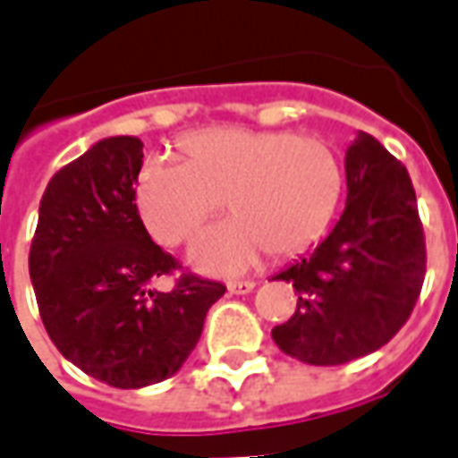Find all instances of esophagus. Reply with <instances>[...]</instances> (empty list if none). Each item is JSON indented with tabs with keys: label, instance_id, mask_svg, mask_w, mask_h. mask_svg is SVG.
Listing matches in <instances>:
<instances>
[{
	"label": "esophagus",
	"instance_id": "esophagus-1",
	"mask_svg": "<svg viewBox=\"0 0 458 458\" xmlns=\"http://www.w3.org/2000/svg\"><path fill=\"white\" fill-rule=\"evenodd\" d=\"M252 289H255V282H250V279H245V282H230L228 284L230 294H250Z\"/></svg>",
	"mask_w": 458,
	"mask_h": 458
}]
</instances>
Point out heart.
<instances>
[{
    "instance_id": "1",
    "label": "heart",
    "mask_w": 458,
    "mask_h": 458,
    "mask_svg": "<svg viewBox=\"0 0 458 458\" xmlns=\"http://www.w3.org/2000/svg\"><path fill=\"white\" fill-rule=\"evenodd\" d=\"M183 159L154 157L137 174L141 223L164 245H181L225 206L233 218L210 225L191 250L208 275H238L262 252L292 258L314 245L341 199L344 171L318 137L216 127L181 141Z\"/></svg>"
}]
</instances>
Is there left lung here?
<instances>
[{
	"mask_svg": "<svg viewBox=\"0 0 458 458\" xmlns=\"http://www.w3.org/2000/svg\"><path fill=\"white\" fill-rule=\"evenodd\" d=\"M345 208L334 230L277 277L299 292L275 344L309 365H341L385 345L412 314L427 269L410 174L358 131L345 149Z\"/></svg>",
	"mask_w": 458,
	"mask_h": 458,
	"instance_id": "8db88e82",
	"label": "left lung"
}]
</instances>
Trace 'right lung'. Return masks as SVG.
<instances>
[{"mask_svg": "<svg viewBox=\"0 0 458 458\" xmlns=\"http://www.w3.org/2000/svg\"><path fill=\"white\" fill-rule=\"evenodd\" d=\"M141 140L107 137L55 171L38 206L29 275L55 348L95 380L137 390L186 363L220 282L183 275L171 292L151 282L179 267L149 238L134 203Z\"/></svg>", "mask_w": 458, "mask_h": 458, "instance_id": "add662e5", "label": "right lung"}]
</instances>
